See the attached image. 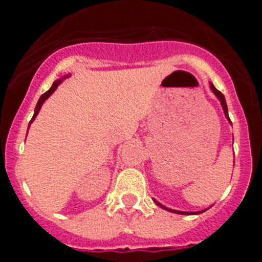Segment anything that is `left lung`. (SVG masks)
Segmentation results:
<instances>
[{"label": "left lung", "instance_id": "1", "mask_svg": "<svg viewBox=\"0 0 262 262\" xmlns=\"http://www.w3.org/2000/svg\"><path fill=\"white\" fill-rule=\"evenodd\" d=\"M210 88H211V90H212V93L215 94V96L217 97V99H219V101H221V103H222V107H223V110H224V115H226V118L228 120H230V117H228V108H227V103H226V99H224V96L223 94L221 93V92H219V90L216 89V88L214 86V85L212 84H210ZM155 202L157 203V205L160 206V207H161V209H164V210H168V211H170V212H176V214H184V215H190V214H201V212H203V211H206V210H203V211H196V212H187V211H177V210H172V209H168V207H165V206H163L161 205V203H159L157 202V201H155Z\"/></svg>", "mask_w": 262, "mask_h": 262}]
</instances>
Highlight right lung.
I'll list each match as a JSON object with an SVG mask.
<instances>
[{
	"instance_id": "obj_1",
	"label": "right lung",
	"mask_w": 262,
	"mask_h": 262,
	"mask_svg": "<svg viewBox=\"0 0 262 262\" xmlns=\"http://www.w3.org/2000/svg\"><path fill=\"white\" fill-rule=\"evenodd\" d=\"M67 77H68V76H64V77H61V78H59V80H56V81H55V82H53V84H52V86H51L50 89H48L47 92H46L45 94H41V96H40V98H39V101H38V103H36V106H35V111H34V115H32V119L30 120V124L32 123V120L35 119V117H36V115H38L39 110H40L41 105H43V103H45V101H46V99H47L48 97H50L51 94H52L53 92H55V90L57 89V86H59V85L61 84V82H62V80H64V78H67ZM29 127H30V126H29Z\"/></svg>"
}]
</instances>
